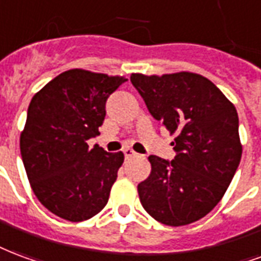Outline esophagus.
Wrapping results in <instances>:
<instances>
[{
  "label": "esophagus",
  "instance_id": "34e87169",
  "mask_svg": "<svg viewBox=\"0 0 261 261\" xmlns=\"http://www.w3.org/2000/svg\"><path fill=\"white\" fill-rule=\"evenodd\" d=\"M123 154H125V159H132V157L136 155V153L132 149H125L123 150Z\"/></svg>",
  "mask_w": 261,
  "mask_h": 261
}]
</instances>
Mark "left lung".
Here are the masks:
<instances>
[{
    "instance_id": "1",
    "label": "left lung",
    "mask_w": 261,
    "mask_h": 261,
    "mask_svg": "<svg viewBox=\"0 0 261 261\" xmlns=\"http://www.w3.org/2000/svg\"><path fill=\"white\" fill-rule=\"evenodd\" d=\"M130 82L154 119L176 136L172 161L149 157L140 203L161 224H192L218 204L241 163L237 110L213 82L192 72L132 73Z\"/></svg>"
}]
</instances>
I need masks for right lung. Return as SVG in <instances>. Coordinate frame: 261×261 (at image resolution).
Instances as JSON below:
<instances>
[{
	"instance_id": "obj_1",
	"label": "right lung",
	"mask_w": 261,
	"mask_h": 261,
	"mask_svg": "<svg viewBox=\"0 0 261 261\" xmlns=\"http://www.w3.org/2000/svg\"><path fill=\"white\" fill-rule=\"evenodd\" d=\"M126 81L70 69L32 98L20 154L34 195L55 216L85 221L107 204L123 153L89 149L87 140L100 135L107 98Z\"/></svg>"
}]
</instances>
